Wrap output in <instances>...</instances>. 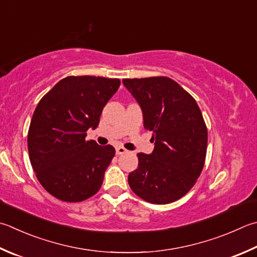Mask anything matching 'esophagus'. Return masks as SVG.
Instances as JSON below:
<instances>
[{
    "instance_id": "esophagus-1",
    "label": "esophagus",
    "mask_w": 257,
    "mask_h": 257,
    "mask_svg": "<svg viewBox=\"0 0 257 257\" xmlns=\"http://www.w3.org/2000/svg\"><path fill=\"white\" fill-rule=\"evenodd\" d=\"M127 152V150L125 149V148H123V147H117L116 148V154H117V156H120V154H124V153H126Z\"/></svg>"
}]
</instances>
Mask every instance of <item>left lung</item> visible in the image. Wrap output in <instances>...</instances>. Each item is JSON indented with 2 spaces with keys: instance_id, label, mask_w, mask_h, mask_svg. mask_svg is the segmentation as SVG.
<instances>
[{
  "instance_id": "1",
  "label": "left lung",
  "mask_w": 257,
  "mask_h": 257,
  "mask_svg": "<svg viewBox=\"0 0 257 257\" xmlns=\"http://www.w3.org/2000/svg\"><path fill=\"white\" fill-rule=\"evenodd\" d=\"M123 84L141 106L144 128L154 142L151 154L138 153L128 185L145 201L170 204L190 190L204 168L208 133L200 108L168 77L123 79Z\"/></svg>"
}]
</instances>
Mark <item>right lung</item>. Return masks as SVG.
Returning <instances> with one entry per match:
<instances>
[{"label": "right lung", "mask_w": 257, "mask_h": 257, "mask_svg": "<svg viewBox=\"0 0 257 257\" xmlns=\"http://www.w3.org/2000/svg\"><path fill=\"white\" fill-rule=\"evenodd\" d=\"M119 85L117 78L69 76L39 101L28 132L29 157L39 182L57 199L83 201L100 189L115 149L86 141V132L98 126Z\"/></svg>", "instance_id": "right-lung-1"}]
</instances>
